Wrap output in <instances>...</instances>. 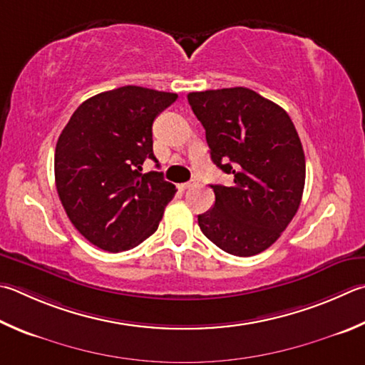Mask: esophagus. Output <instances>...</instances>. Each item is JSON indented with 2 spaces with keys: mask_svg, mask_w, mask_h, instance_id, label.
<instances>
[{
  "mask_svg": "<svg viewBox=\"0 0 365 365\" xmlns=\"http://www.w3.org/2000/svg\"><path fill=\"white\" fill-rule=\"evenodd\" d=\"M196 180H190V182H187V183H182V185H178V187H180V190H188V188H193V187H196Z\"/></svg>",
  "mask_w": 365,
  "mask_h": 365,
  "instance_id": "1",
  "label": "esophagus"
}]
</instances>
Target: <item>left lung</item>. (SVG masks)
Instances as JSON below:
<instances>
[{"label":"left lung","mask_w":365,"mask_h":365,"mask_svg":"<svg viewBox=\"0 0 365 365\" xmlns=\"http://www.w3.org/2000/svg\"><path fill=\"white\" fill-rule=\"evenodd\" d=\"M210 158L233 185H210L214 207L197 215L204 236L231 255H257L292 222L304 188V153L286 110L247 88L190 92Z\"/></svg>","instance_id":"obj_1"}]
</instances>
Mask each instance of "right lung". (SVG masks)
Masks as SVG:
<instances>
[{
	"label": "right lung",
	"mask_w": 365,
	"mask_h": 365,
	"mask_svg": "<svg viewBox=\"0 0 365 365\" xmlns=\"http://www.w3.org/2000/svg\"><path fill=\"white\" fill-rule=\"evenodd\" d=\"M175 98L140 86L102 92L79 105L58 137V197L70 222L98 249L129 250L158 230L177 190L161 172L142 174V165L158 163L151 128Z\"/></svg>",
	"instance_id": "1"
}]
</instances>
